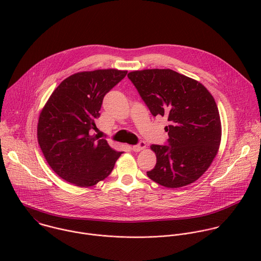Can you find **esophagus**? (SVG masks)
I'll list each match as a JSON object with an SVG mask.
<instances>
[{
  "label": "esophagus",
  "mask_w": 261,
  "mask_h": 261,
  "mask_svg": "<svg viewBox=\"0 0 261 261\" xmlns=\"http://www.w3.org/2000/svg\"><path fill=\"white\" fill-rule=\"evenodd\" d=\"M145 146H146L145 142H144V141H140L138 144H136V145H133V146H132V150H133L134 152H140V151L144 150Z\"/></svg>",
  "instance_id": "obj_1"
}]
</instances>
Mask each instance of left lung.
Here are the masks:
<instances>
[{"label": "left lung", "mask_w": 261, "mask_h": 261, "mask_svg": "<svg viewBox=\"0 0 261 261\" xmlns=\"http://www.w3.org/2000/svg\"><path fill=\"white\" fill-rule=\"evenodd\" d=\"M128 77L151 114L169 122L168 145H151L157 163L147 176L169 189L194 182L211 166L221 142L214 97L199 82L170 69L132 71Z\"/></svg>", "instance_id": "1"}]
</instances>
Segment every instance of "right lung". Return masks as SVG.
<instances>
[{
    "label": "right lung",
    "mask_w": 261,
    "mask_h": 261,
    "mask_svg": "<svg viewBox=\"0 0 261 261\" xmlns=\"http://www.w3.org/2000/svg\"><path fill=\"white\" fill-rule=\"evenodd\" d=\"M126 74L118 69L77 72L58 86L41 110L38 143L48 165L66 181L91 187L110 174L123 154L92 131L104 96Z\"/></svg>",
    "instance_id": "obj_1"
}]
</instances>
